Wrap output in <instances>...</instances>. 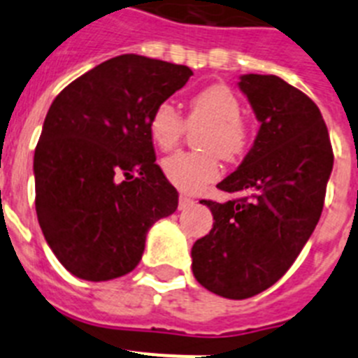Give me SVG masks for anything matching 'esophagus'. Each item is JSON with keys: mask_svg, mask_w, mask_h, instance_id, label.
I'll return each instance as SVG.
<instances>
[{"mask_svg": "<svg viewBox=\"0 0 358 358\" xmlns=\"http://www.w3.org/2000/svg\"><path fill=\"white\" fill-rule=\"evenodd\" d=\"M192 204H194V199L188 197L186 194L179 195V210H185V208L192 206Z\"/></svg>", "mask_w": 358, "mask_h": 358, "instance_id": "esophagus-1", "label": "esophagus"}]
</instances>
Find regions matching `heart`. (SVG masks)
<instances>
[{
    "mask_svg": "<svg viewBox=\"0 0 358 358\" xmlns=\"http://www.w3.org/2000/svg\"><path fill=\"white\" fill-rule=\"evenodd\" d=\"M189 127L197 132L201 152H177L163 159V172L170 182L186 192H197L220 176V156L236 159L249 145V129L240 118L236 94L222 84L208 85L188 100L185 118L172 102H161L152 110L148 132L161 150H170L179 143Z\"/></svg>",
    "mask_w": 358,
    "mask_h": 358,
    "instance_id": "1",
    "label": "heart"
}]
</instances>
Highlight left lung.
Returning a JSON list of instances; mask_svg holds the SVG:
<instances>
[{
  "mask_svg": "<svg viewBox=\"0 0 358 358\" xmlns=\"http://www.w3.org/2000/svg\"><path fill=\"white\" fill-rule=\"evenodd\" d=\"M238 87L260 131L248 156L218 188L238 199L202 201L213 227L192 248L204 289L248 299L273 287L305 248L321 217L334 152L321 110L276 75H242Z\"/></svg>",
  "mask_w": 358,
  "mask_h": 358,
  "instance_id": "obj_1",
  "label": "left lung"
}]
</instances>
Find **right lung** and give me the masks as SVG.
Returning a JSON list of instances; mask_svg holds the SVG:
<instances>
[{
    "mask_svg": "<svg viewBox=\"0 0 358 358\" xmlns=\"http://www.w3.org/2000/svg\"><path fill=\"white\" fill-rule=\"evenodd\" d=\"M192 75L188 66L127 53L84 73L50 106L34 156L36 211L73 276L107 281L131 273L148 229L177 210L148 120Z\"/></svg>",
    "mask_w": 358,
    "mask_h": 358,
    "instance_id": "obj_1",
    "label": "right lung"
}]
</instances>
